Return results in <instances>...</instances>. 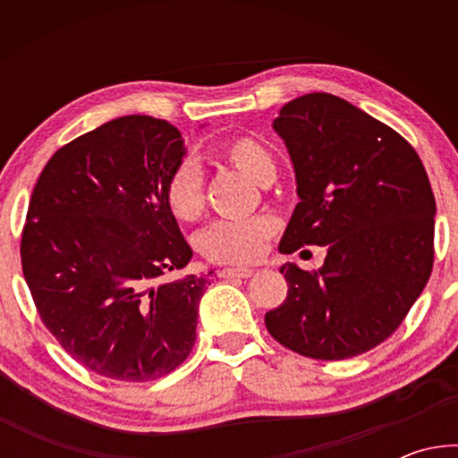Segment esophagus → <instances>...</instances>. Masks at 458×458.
Wrapping results in <instances>:
<instances>
[{
    "label": "esophagus",
    "instance_id": "obj_1",
    "mask_svg": "<svg viewBox=\"0 0 458 458\" xmlns=\"http://www.w3.org/2000/svg\"><path fill=\"white\" fill-rule=\"evenodd\" d=\"M254 273L252 268H246V267H238V268H222L220 270V276L222 278H248Z\"/></svg>",
    "mask_w": 458,
    "mask_h": 458
}]
</instances>
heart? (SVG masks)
Listing matches in <instances>:
<instances>
[{
	"label": "heart",
	"instance_id": "heart-1",
	"mask_svg": "<svg viewBox=\"0 0 458 458\" xmlns=\"http://www.w3.org/2000/svg\"><path fill=\"white\" fill-rule=\"evenodd\" d=\"M216 155L250 180L268 185L276 175L273 151L252 135H232L218 145ZM164 199L169 214L180 222H196L204 214V180L196 164L185 161L167 177ZM276 232L273 216L220 220L198 238V248L208 260L220 265H246L260 259L268 238Z\"/></svg>",
	"mask_w": 458,
	"mask_h": 458
}]
</instances>
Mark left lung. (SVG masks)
Returning a JSON list of instances; mask_svg holds the SVG:
<instances>
[{"mask_svg":"<svg viewBox=\"0 0 458 458\" xmlns=\"http://www.w3.org/2000/svg\"><path fill=\"white\" fill-rule=\"evenodd\" d=\"M273 127L301 201L278 250L327 246L319 270L286 262L270 335L305 358L347 360L382 344L428 283L437 201L404 137L329 92L286 103Z\"/></svg>","mask_w":458,"mask_h":458,"instance_id":"8db88e82","label":"left lung"}]
</instances>
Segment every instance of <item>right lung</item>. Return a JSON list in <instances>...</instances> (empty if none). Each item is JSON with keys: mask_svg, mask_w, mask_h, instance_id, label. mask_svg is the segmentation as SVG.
I'll list each match as a JSON object with an SVG mask.
<instances>
[{"mask_svg": "<svg viewBox=\"0 0 458 458\" xmlns=\"http://www.w3.org/2000/svg\"><path fill=\"white\" fill-rule=\"evenodd\" d=\"M183 155L174 125L129 114L60 147L36 182L20 246L28 289L46 329L103 377H164L196 341L214 270L164 283L193 254L164 199Z\"/></svg>", "mask_w": 458, "mask_h": 458, "instance_id": "obj_1", "label": "right lung"}]
</instances>
